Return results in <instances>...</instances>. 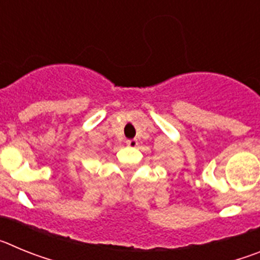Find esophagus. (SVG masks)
Segmentation results:
<instances>
[{
	"label": "esophagus",
	"instance_id": "1",
	"mask_svg": "<svg viewBox=\"0 0 260 260\" xmlns=\"http://www.w3.org/2000/svg\"><path fill=\"white\" fill-rule=\"evenodd\" d=\"M126 144H127L128 147H137L138 141L137 139H128V141H126Z\"/></svg>",
	"mask_w": 260,
	"mask_h": 260
}]
</instances>
